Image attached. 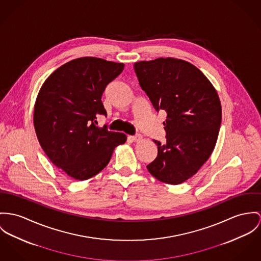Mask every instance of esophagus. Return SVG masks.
Masks as SVG:
<instances>
[{"label":"esophagus","instance_id":"34e87169","mask_svg":"<svg viewBox=\"0 0 261 261\" xmlns=\"http://www.w3.org/2000/svg\"><path fill=\"white\" fill-rule=\"evenodd\" d=\"M142 135L141 134H136V135H134V136H131V139L133 141H135V142H139V141L142 140Z\"/></svg>","mask_w":261,"mask_h":261}]
</instances>
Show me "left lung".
Here are the masks:
<instances>
[{
    "label": "left lung",
    "instance_id": "obj_1",
    "mask_svg": "<svg viewBox=\"0 0 261 261\" xmlns=\"http://www.w3.org/2000/svg\"><path fill=\"white\" fill-rule=\"evenodd\" d=\"M141 88L156 111L165 110L166 143L147 166L156 179L178 185L193 177L212 155L221 122L217 90L192 63L167 58L134 63Z\"/></svg>",
    "mask_w": 261,
    "mask_h": 261
}]
</instances>
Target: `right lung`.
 <instances>
[{
	"label": "right lung",
	"mask_w": 261,
	"mask_h": 261,
	"mask_svg": "<svg viewBox=\"0 0 261 261\" xmlns=\"http://www.w3.org/2000/svg\"><path fill=\"white\" fill-rule=\"evenodd\" d=\"M123 63L98 59L70 60L54 71L38 94L34 125L40 146L58 168L75 180H87L109 163L126 135L96 126L107 115L101 101Z\"/></svg>",
	"instance_id": "right-lung-1"
}]
</instances>
